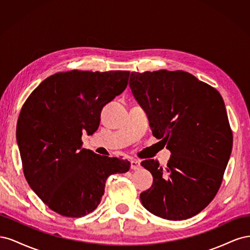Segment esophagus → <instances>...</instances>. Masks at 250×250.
I'll use <instances>...</instances> for the list:
<instances>
[{
	"label": "esophagus",
	"instance_id": "1",
	"mask_svg": "<svg viewBox=\"0 0 250 250\" xmlns=\"http://www.w3.org/2000/svg\"><path fill=\"white\" fill-rule=\"evenodd\" d=\"M130 169L131 170H139L141 169V162L138 160H133L130 162Z\"/></svg>",
	"mask_w": 250,
	"mask_h": 250
}]
</instances>
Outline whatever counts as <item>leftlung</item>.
Wrapping results in <instances>:
<instances>
[{"label": "left lung", "mask_w": 250, "mask_h": 250, "mask_svg": "<svg viewBox=\"0 0 250 250\" xmlns=\"http://www.w3.org/2000/svg\"><path fill=\"white\" fill-rule=\"evenodd\" d=\"M129 86L153 137L171 151L165 168L154 160L142 162L153 176L152 187L140 196L142 204L167 220L197 215L215 198L231 153L220 93L185 71L132 72Z\"/></svg>", "instance_id": "obj_1"}]
</instances>
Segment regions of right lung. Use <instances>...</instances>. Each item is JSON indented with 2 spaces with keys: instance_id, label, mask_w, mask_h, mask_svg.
I'll use <instances>...</instances> for the list:
<instances>
[{
  "instance_id": "obj_1",
  "label": "right lung",
  "mask_w": 250,
  "mask_h": 250,
  "mask_svg": "<svg viewBox=\"0 0 250 250\" xmlns=\"http://www.w3.org/2000/svg\"><path fill=\"white\" fill-rule=\"evenodd\" d=\"M130 72H59L27 98L17 125L22 171L30 188L57 214L79 218L101 202L106 179L130 163L82 148V133L99 127L105 104L123 93Z\"/></svg>"
}]
</instances>
